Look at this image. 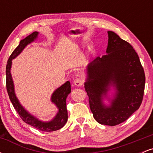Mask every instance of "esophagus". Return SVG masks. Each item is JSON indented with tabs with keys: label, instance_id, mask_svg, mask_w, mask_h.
<instances>
[{
	"label": "esophagus",
	"instance_id": "34e87169",
	"mask_svg": "<svg viewBox=\"0 0 153 153\" xmlns=\"http://www.w3.org/2000/svg\"><path fill=\"white\" fill-rule=\"evenodd\" d=\"M83 82L84 80L82 78H77L74 80V84L76 86H81L82 84H83Z\"/></svg>",
	"mask_w": 153,
	"mask_h": 153
}]
</instances>
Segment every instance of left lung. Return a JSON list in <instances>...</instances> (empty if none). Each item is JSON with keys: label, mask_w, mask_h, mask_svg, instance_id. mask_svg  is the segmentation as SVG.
<instances>
[{"label": "left lung", "mask_w": 153, "mask_h": 153, "mask_svg": "<svg viewBox=\"0 0 153 153\" xmlns=\"http://www.w3.org/2000/svg\"><path fill=\"white\" fill-rule=\"evenodd\" d=\"M106 52L88 65L85 90L94 119L101 124L118 125L140 108L145 91V75L137 53L132 46L114 31H108ZM115 85L117 94L112 106L106 107L101 99L108 86Z\"/></svg>", "instance_id": "left-lung-1"}]
</instances>
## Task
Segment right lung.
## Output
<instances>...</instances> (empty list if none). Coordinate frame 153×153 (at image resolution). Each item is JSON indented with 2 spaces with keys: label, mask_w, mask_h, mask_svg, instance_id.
<instances>
[{
  "label": "right lung",
  "mask_w": 153,
  "mask_h": 153,
  "mask_svg": "<svg viewBox=\"0 0 153 153\" xmlns=\"http://www.w3.org/2000/svg\"><path fill=\"white\" fill-rule=\"evenodd\" d=\"M39 32L34 31L32 34L26 36L19 43V46L13 50L8 59L6 65V89L8 92L9 99L11 101L13 107L20 116L21 119L26 122V124H30L36 129L40 131H53L61 129L68 121V111L66 107V99L68 95L71 93V83L69 81H67L63 84L61 87L57 88L53 93L52 96V101L57 105L58 107L59 111L57 116L53 120L50 122H42L39 121L37 119L29 114L19 103L18 99L16 97L13 88V83L12 80L11 75H10V68H11L12 59H14L22 51L24 50L28 44L34 41L35 38L37 36Z\"/></svg>",
  "instance_id": "1"
}]
</instances>
